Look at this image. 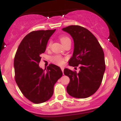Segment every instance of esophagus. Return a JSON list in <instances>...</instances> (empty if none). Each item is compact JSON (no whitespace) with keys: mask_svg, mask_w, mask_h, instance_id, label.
<instances>
[{"mask_svg":"<svg viewBox=\"0 0 121 121\" xmlns=\"http://www.w3.org/2000/svg\"><path fill=\"white\" fill-rule=\"evenodd\" d=\"M60 68H61V70L62 72H64V67H60Z\"/></svg>","mask_w":121,"mask_h":121,"instance_id":"obj_1","label":"esophagus"}]
</instances>
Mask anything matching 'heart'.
Listing matches in <instances>:
<instances>
[{
  "label": "heart",
  "mask_w": 121,
  "mask_h": 121,
  "mask_svg": "<svg viewBox=\"0 0 121 121\" xmlns=\"http://www.w3.org/2000/svg\"><path fill=\"white\" fill-rule=\"evenodd\" d=\"M59 39L61 42V43H62L63 45H65L66 43H67L68 42L71 41L70 40V37H68V36H64V35H61V36L59 37ZM51 44V41L49 42V43H48L47 47H50ZM51 61L53 62V63L54 64H57V65H62L63 64H64V59L61 57V56H54L53 57H51Z\"/></svg>",
  "instance_id": "1"
}]
</instances>
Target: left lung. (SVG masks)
<instances>
[{
	"instance_id": "obj_1",
	"label": "left lung",
	"mask_w": 121,
	"mask_h": 121,
	"mask_svg": "<svg viewBox=\"0 0 121 121\" xmlns=\"http://www.w3.org/2000/svg\"><path fill=\"white\" fill-rule=\"evenodd\" d=\"M69 33L74 40L73 56L69 65L79 66L77 73L68 68L64 74L69 77L67 91L76 98H86L93 95L99 88L105 70L104 53L95 36L88 30L79 25H70L62 28Z\"/></svg>"
}]
</instances>
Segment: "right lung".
Wrapping results in <instances>:
<instances>
[{"label":"right lung","mask_w":121,"mask_h":121,"mask_svg":"<svg viewBox=\"0 0 121 121\" xmlns=\"http://www.w3.org/2000/svg\"><path fill=\"white\" fill-rule=\"evenodd\" d=\"M55 31L30 33L22 40L15 55V81L23 96L35 104L50 99L54 84L62 76L61 69L54 64H50L46 70L39 66L40 54L45 51L48 41Z\"/></svg>","instance_id":"1"}]
</instances>
